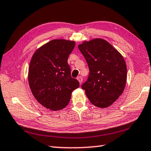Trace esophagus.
I'll use <instances>...</instances> for the list:
<instances>
[{
	"label": "esophagus",
	"mask_w": 151,
	"mask_h": 151,
	"mask_svg": "<svg viewBox=\"0 0 151 151\" xmlns=\"http://www.w3.org/2000/svg\"><path fill=\"white\" fill-rule=\"evenodd\" d=\"M77 80L78 81L79 83H80V84L82 83V82H83V77L82 76H78V77H77Z\"/></svg>",
	"instance_id": "34e87169"
}]
</instances>
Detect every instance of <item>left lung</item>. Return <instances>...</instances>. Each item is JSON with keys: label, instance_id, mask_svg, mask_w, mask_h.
I'll return each instance as SVG.
<instances>
[{"label": "left lung", "instance_id": "1", "mask_svg": "<svg viewBox=\"0 0 151 151\" xmlns=\"http://www.w3.org/2000/svg\"><path fill=\"white\" fill-rule=\"evenodd\" d=\"M78 47L90 71L82 88L94 106L99 108L111 106L123 93L126 85L127 70L123 57L102 39L85 41Z\"/></svg>", "mask_w": 151, "mask_h": 151}]
</instances>
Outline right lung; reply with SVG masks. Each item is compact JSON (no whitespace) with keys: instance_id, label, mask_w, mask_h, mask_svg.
I'll return each instance as SVG.
<instances>
[{"instance_id":"obj_1","label":"right lung","mask_w":151,"mask_h":151,"mask_svg":"<svg viewBox=\"0 0 151 151\" xmlns=\"http://www.w3.org/2000/svg\"><path fill=\"white\" fill-rule=\"evenodd\" d=\"M75 46L72 40H52L32 55L28 75L29 86L35 98L47 109H64L72 92L79 87V82L71 77L67 62Z\"/></svg>"}]
</instances>
